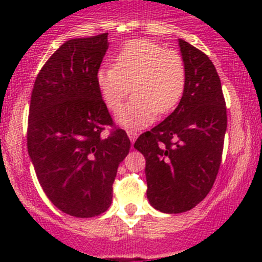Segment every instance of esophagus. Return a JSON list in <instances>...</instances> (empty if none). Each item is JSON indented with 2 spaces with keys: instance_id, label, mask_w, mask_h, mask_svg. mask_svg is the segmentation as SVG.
<instances>
[{
  "instance_id": "1",
  "label": "esophagus",
  "mask_w": 262,
  "mask_h": 262,
  "mask_svg": "<svg viewBox=\"0 0 262 262\" xmlns=\"http://www.w3.org/2000/svg\"><path fill=\"white\" fill-rule=\"evenodd\" d=\"M126 134H128V137H129V139H130L132 143H134V141L138 138V133L134 130H126Z\"/></svg>"
}]
</instances>
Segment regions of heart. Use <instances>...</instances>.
<instances>
[{"label": "heart", "mask_w": 262, "mask_h": 262, "mask_svg": "<svg viewBox=\"0 0 262 262\" xmlns=\"http://www.w3.org/2000/svg\"><path fill=\"white\" fill-rule=\"evenodd\" d=\"M186 82L184 60L148 39H133L118 50L114 66H101L95 73L99 94L112 112H116L130 89L132 100L116 114L125 128H143L156 114L172 112L181 100Z\"/></svg>", "instance_id": "b5f03b06"}]
</instances>
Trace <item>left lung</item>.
<instances>
[{
  "label": "left lung",
  "instance_id": "1",
  "mask_svg": "<svg viewBox=\"0 0 262 262\" xmlns=\"http://www.w3.org/2000/svg\"><path fill=\"white\" fill-rule=\"evenodd\" d=\"M186 82L178 107L134 143L146 158L147 198L162 213L187 212L213 187L222 162L227 109L207 54L179 39Z\"/></svg>",
  "mask_w": 262,
  "mask_h": 262
}]
</instances>
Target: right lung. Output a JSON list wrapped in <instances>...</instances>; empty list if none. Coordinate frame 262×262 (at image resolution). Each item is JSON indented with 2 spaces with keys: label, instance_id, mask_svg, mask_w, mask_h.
<instances>
[{
  "label": "right lung",
  "instance_id": "right-lung-1",
  "mask_svg": "<svg viewBox=\"0 0 262 262\" xmlns=\"http://www.w3.org/2000/svg\"><path fill=\"white\" fill-rule=\"evenodd\" d=\"M107 33L67 40L38 73L28 121V150L50 202L76 218L107 210L119 163L130 149L95 83ZM113 129L102 137L104 126Z\"/></svg>",
  "mask_w": 262,
  "mask_h": 262
}]
</instances>
